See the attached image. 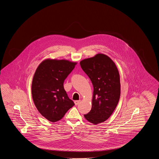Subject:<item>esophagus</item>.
I'll use <instances>...</instances> for the list:
<instances>
[{"instance_id": "34e87169", "label": "esophagus", "mask_w": 159, "mask_h": 159, "mask_svg": "<svg viewBox=\"0 0 159 159\" xmlns=\"http://www.w3.org/2000/svg\"><path fill=\"white\" fill-rule=\"evenodd\" d=\"M80 100H79V101H75V104L76 106H77L80 103Z\"/></svg>"}]
</instances>
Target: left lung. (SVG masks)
Segmentation results:
<instances>
[{
    "instance_id": "1",
    "label": "left lung",
    "mask_w": 159,
    "mask_h": 159,
    "mask_svg": "<svg viewBox=\"0 0 159 159\" xmlns=\"http://www.w3.org/2000/svg\"><path fill=\"white\" fill-rule=\"evenodd\" d=\"M81 68L93 86L91 111L85 119L97 125L107 120L113 113L120 96L119 71L108 56L99 53L80 62Z\"/></svg>"
}]
</instances>
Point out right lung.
<instances>
[{"label": "right lung", "instance_id": "add662e5", "mask_svg": "<svg viewBox=\"0 0 159 159\" xmlns=\"http://www.w3.org/2000/svg\"><path fill=\"white\" fill-rule=\"evenodd\" d=\"M76 62L46 60L36 70L31 93L39 112L51 122L61 120L75 106L64 88V82L75 68Z\"/></svg>", "mask_w": 159, "mask_h": 159}]
</instances>
